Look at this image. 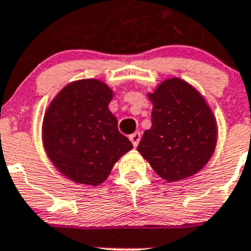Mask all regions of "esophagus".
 Returning a JSON list of instances; mask_svg holds the SVG:
<instances>
[{
	"label": "esophagus",
	"instance_id": "1",
	"mask_svg": "<svg viewBox=\"0 0 251 251\" xmlns=\"http://www.w3.org/2000/svg\"><path fill=\"white\" fill-rule=\"evenodd\" d=\"M130 142H132V145L134 146V147H137L139 143V141H141V133L139 132H136V133H133L132 136L129 137Z\"/></svg>",
	"mask_w": 251,
	"mask_h": 251
}]
</instances>
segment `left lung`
Instances as JSON below:
<instances>
[{"instance_id":"obj_1","label":"left lung","mask_w":251,"mask_h":251,"mask_svg":"<svg viewBox=\"0 0 251 251\" xmlns=\"http://www.w3.org/2000/svg\"><path fill=\"white\" fill-rule=\"evenodd\" d=\"M152 127L143 133L138 152L168 182L194 176L216 147V121L202 95L179 77L162 81L148 94Z\"/></svg>"}]
</instances>
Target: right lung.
<instances>
[{"mask_svg": "<svg viewBox=\"0 0 251 251\" xmlns=\"http://www.w3.org/2000/svg\"><path fill=\"white\" fill-rule=\"evenodd\" d=\"M113 90L97 79L73 81L52 99L43 122L46 154L60 174L98 186L133 148L109 110Z\"/></svg>", "mask_w": 251, "mask_h": 251, "instance_id": "1", "label": "right lung"}]
</instances>
